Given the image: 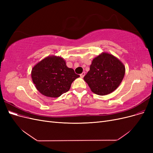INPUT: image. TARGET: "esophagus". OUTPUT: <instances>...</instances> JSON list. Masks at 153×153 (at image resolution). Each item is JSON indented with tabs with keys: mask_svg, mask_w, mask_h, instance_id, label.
I'll list each match as a JSON object with an SVG mask.
<instances>
[{
	"mask_svg": "<svg viewBox=\"0 0 153 153\" xmlns=\"http://www.w3.org/2000/svg\"><path fill=\"white\" fill-rule=\"evenodd\" d=\"M84 76H85V72H83L82 73L80 74V77L81 78H84Z\"/></svg>",
	"mask_w": 153,
	"mask_h": 153,
	"instance_id": "1",
	"label": "esophagus"
}]
</instances>
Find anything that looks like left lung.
<instances>
[{
	"label": "left lung",
	"mask_w": 153,
	"mask_h": 153,
	"mask_svg": "<svg viewBox=\"0 0 153 153\" xmlns=\"http://www.w3.org/2000/svg\"><path fill=\"white\" fill-rule=\"evenodd\" d=\"M124 73L125 67L118 59L111 54L103 53L93 59L90 70L84 79L94 93L103 96L117 89Z\"/></svg>",
	"instance_id": "1"
}]
</instances>
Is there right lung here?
Here are the masks:
<instances>
[{"label": "right lung", "mask_w": 153, "mask_h": 153, "mask_svg": "<svg viewBox=\"0 0 153 153\" xmlns=\"http://www.w3.org/2000/svg\"><path fill=\"white\" fill-rule=\"evenodd\" d=\"M32 78L36 89L44 96L57 98L68 92L72 82L80 75L66 66L59 57H47L32 69Z\"/></svg>", "instance_id": "1"}]
</instances>
